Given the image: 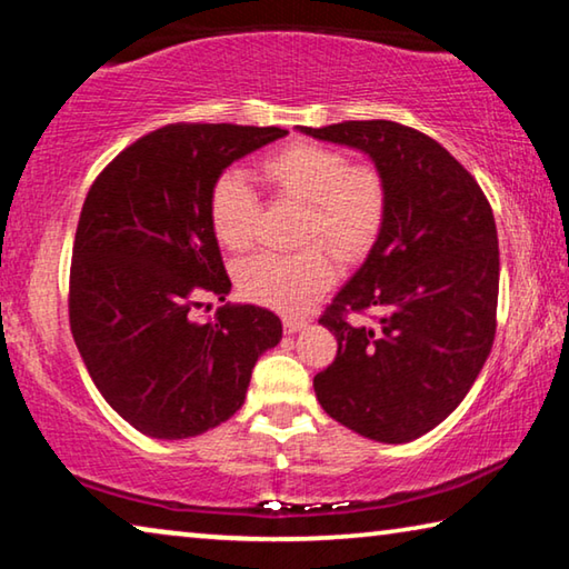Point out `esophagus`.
<instances>
[{"mask_svg": "<svg viewBox=\"0 0 569 569\" xmlns=\"http://www.w3.org/2000/svg\"><path fill=\"white\" fill-rule=\"evenodd\" d=\"M283 327L288 333H296L306 327V319H283Z\"/></svg>", "mask_w": 569, "mask_h": 569, "instance_id": "obj_1", "label": "esophagus"}]
</instances>
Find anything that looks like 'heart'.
Returning a JSON list of instances; mask_svg holds the SVG:
<instances>
[{"instance_id":"obj_1","label":"heart","mask_w":569,"mask_h":569,"mask_svg":"<svg viewBox=\"0 0 569 569\" xmlns=\"http://www.w3.org/2000/svg\"><path fill=\"white\" fill-rule=\"evenodd\" d=\"M260 177L273 192L306 204L301 240H319L341 258H357L382 228L387 189L375 167H349L345 151L319 143H288L260 161ZM258 197L246 177L228 171L210 192L212 232L224 248L250 246ZM337 278L321 248L260 252L242 260L236 281L246 299L283 313H301Z\"/></svg>"}]
</instances>
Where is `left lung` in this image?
I'll return each instance as SVG.
<instances>
[{"label":"left lung","instance_id":"obj_1","mask_svg":"<svg viewBox=\"0 0 569 569\" xmlns=\"http://www.w3.org/2000/svg\"><path fill=\"white\" fill-rule=\"evenodd\" d=\"M306 137L357 149L387 189L382 228L321 321L337 359L313 377L323 412L377 443H410L453 412L496 331L499 238L476 179L426 133L345 121ZM380 312L357 328L345 310Z\"/></svg>","mask_w":569,"mask_h":569}]
</instances>
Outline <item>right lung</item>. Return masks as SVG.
Listing matches in <instances>:
<instances>
[{"label": "right lung", "mask_w": 569, "mask_h": 569, "mask_svg": "<svg viewBox=\"0 0 569 569\" xmlns=\"http://www.w3.org/2000/svg\"><path fill=\"white\" fill-rule=\"evenodd\" d=\"M276 126L177 123L123 149L86 197L70 268V329L90 380L139 432L182 440L230 420L252 367L283 337L273 311L224 303L210 192L232 161L283 139Z\"/></svg>", "instance_id": "add662e5"}]
</instances>
